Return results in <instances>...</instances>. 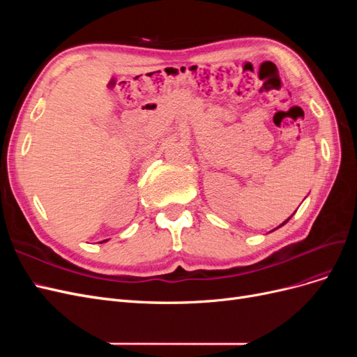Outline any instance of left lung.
I'll use <instances>...</instances> for the list:
<instances>
[{
	"label": "left lung",
	"instance_id": "1",
	"mask_svg": "<svg viewBox=\"0 0 357 357\" xmlns=\"http://www.w3.org/2000/svg\"><path fill=\"white\" fill-rule=\"evenodd\" d=\"M290 218H291V215H290ZM290 218H289V219H287V220H286V222H283V223H282V225H280V226H278V228H282V226H283V225H286V223H287V222H289V220H290ZM278 228H275V229H278ZM275 229H274V231H275Z\"/></svg>",
	"mask_w": 357,
	"mask_h": 357
}]
</instances>
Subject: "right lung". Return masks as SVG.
<instances>
[{"label":"right lung","instance_id":"1","mask_svg":"<svg viewBox=\"0 0 357 357\" xmlns=\"http://www.w3.org/2000/svg\"><path fill=\"white\" fill-rule=\"evenodd\" d=\"M104 241H107V240H104ZM104 241H102V243H104Z\"/></svg>","mask_w":357,"mask_h":357}]
</instances>
